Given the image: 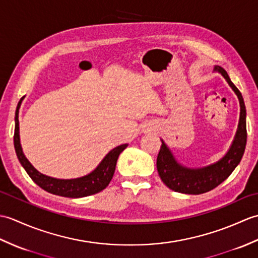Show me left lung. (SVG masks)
I'll return each mask as SVG.
<instances>
[{"label": "left lung", "instance_id": "left-lung-1", "mask_svg": "<svg viewBox=\"0 0 258 258\" xmlns=\"http://www.w3.org/2000/svg\"><path fill=\"white\" fill-rule=\"evenodd\" d=\"M215 71L224 76V79L227 81L239 100L240 114L236 135H235L232 146L229 147L228 152L223 158L216 163L201 168H188L180 165L175 160L171 150L162 140V146L156 161L157 172L163 183L168 188L178 193L199 195L215 188L232 174L244 154L247 132H246V108L243 96L237 87L232 83L225 70L221 67H215Z\"/></svg>", "mask_w": 258, "mask_h": 258}]
</instances>
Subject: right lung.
Returning <instances> with one entry per match:
<instances>
[{"instance_id":"right-lung-1","label":"right lung","mask_w":258,"mask_h":258,"mask_svg":"<svg viewBox=\"0 0 258 258\" xmlns=\"http://www.w3.org/2000/svg\"><path fill=\"white\" fill-rule=\"evenodd\" d=\"M22 100H23V97L21 98V101ZM21 101L19 103V107L21 105ZM19 107L15 114L14 147L21 165L24 167L26 173L33 179V182L40 186L41 188L48 191V193L64 197H71V199H79V197L96 194L106 187L114 175L117 158L120 153L127 147V144L119 145L113 149L103 158V161L98 164V166L94 171L85 175V176L72 179H59L46 176V175L40 173L37 169L33 167L32 164L25 157L23 151H22V146L20 143Z\"/></svg>"}]
</instances>
